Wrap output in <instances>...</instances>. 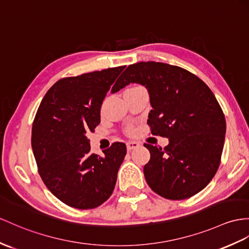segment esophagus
Masks as SVG:
<instances>
[{"label": "esophagus", "instance_id": "34e87169", "mask_svg": "<svg viewBox=\"0 0 249 249\" xmlns=\"http://www.w3.org/2000/svg\"><path fill=\"white\" fill-rule=\"evenodd\" d=\"M138 147H139V143L137 142H126V149H128V151H132V150H134Z\"/></svg>", "mask_w": 249, "mask_h": 249}]
</instances>
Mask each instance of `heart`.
Listing matches in <instances>:
<instances>
[{
    "instance_id": "heart-1",
    "label": "heart",
    "mask_w": 249,
    "mask_h": 249,
    "mask_svg": "<svg viewBox=\"0 0 249 249\" xmlns=\"http://www.w3.org/2000/svg\"><path fill=\"white\" fill-rule=\"evenodd\" d=\"M129 131H130V132H131V131H132V129H129Z\"/></svg>"
}]
</instances>
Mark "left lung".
Returning <instances> with one entry per match:
<instances>
[{"mask_svg":"<svg viewBox=\"0 0 249 249\" xmlns=\"http://www.w3.org/2000/svg\"><path fill=\"white\" fill-rule=\"evenodd\" d=\"M130 83L148 89L151 133L169 139L163 149L144 143L151 155L143 167L148 185L169 199L196 195L214 177L225 141V116L215 96L190 71L161 62L129 65L116 89Z\"/></svg>","mask_w":249,"mask_h":249,"instance_id":"obj_1","label":"left lung"}]
</instances>
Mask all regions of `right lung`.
Returning <instances> with one entry per match:
<instances>
[{"label":"right lung","instance_id":"1","mask_svg":"<svg viewBox=\"0 0 249 249\" xmlns=\"http://www.w3.org/2000/svg\"><path fill=\"white\" fill-rule=\"evenodd\" d=\"M124 66L63 78L48 89L36 115L32 147L47 189L77 209L98 207L111 196L125 144L104 156L90 153L89 132L100 124L102 101ZM114 93L120 89L113 86Z\"/></svg>","mask_w":249,"mask_h":249}]
</instances>
